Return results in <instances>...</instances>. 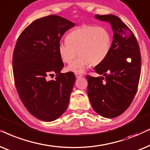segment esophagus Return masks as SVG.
Listing matches in <instances>:
<instances>
[{
	"instance_id": "34e87169",
	"label": "esophagus",
	"mask_w": 150,
	"mask_h": 150,
	"mask_svg": "<svg viewBox=\"0 0 150 150\" xmlns=\"http://www.w3.org/2000/svg\"><path fill=\"white\" fill-rule=\"evenodd\" d=\"M75 76H76L77 78H79V77H83V75H81V74H80V73H75Z\"/></svg>"
}]
</instances>
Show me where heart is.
Here are the masks:
<instances>
[{
  "instance_id": "obj_1",
  "label": "heart",
  "mask_w": 150,
  "mask_h": 150,
  "mask_svg": "<svg viewBox=\"0 0 150 150\" xmlns=\"http://www.w3.org/2000/svg\"><path fill=\"white\" fill-rule=\"evenodd\" d=\"M66 41L58 45L59 56L69 64L79 55L67 71L81 73L91 64L97 66L105 60L111 49L112 35L105 27L83 25L69 32Z\"/></svg>"
}]
</instances>
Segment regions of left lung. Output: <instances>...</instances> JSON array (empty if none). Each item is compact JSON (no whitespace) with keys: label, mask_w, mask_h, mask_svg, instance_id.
Listing matches in <instances>:
<instances>
[{"label":"left lung","mask_w":150,"mask_h":150,"mask_svg":"<svg viewBox=\"0 0 150 150\" xmlns=\"http://www.w3.org/2000/svg\"><path fill=\"white\" fill-rule=\"evenodd\" d=\"M95 17L110 23L113 40L108 55L94 69L102 76H86L88 95L96 112L112 119L126 110L137 93L141 71L140 49L132 31L119 17Z\"/></svg>","instance_id":"left-lung-1"}]
</instances>
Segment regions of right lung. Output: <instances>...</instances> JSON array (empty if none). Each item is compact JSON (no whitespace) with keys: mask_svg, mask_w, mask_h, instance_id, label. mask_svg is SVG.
Returning a JSON list of instances; mask_svg holds the SVG:
<instances>
[{"mask_svg":"<svg viewBox=\"0 0 150 150\" xmlns=\"http://www.w3.org/2000/svg\"><path fill=\"white\" fill-rule=\"evenodd\" d=\"M75 23L56 15L35 20L18 38L13 54V73L20 99L37 119L53 121L67 110L75 76L61 73L60 39ZM57 74L55 80L47 77Z\"/></svg>","mask_w":150,"mask_h":150,"instance_id":"obj_1","label":"right lung"}]
</instances>
